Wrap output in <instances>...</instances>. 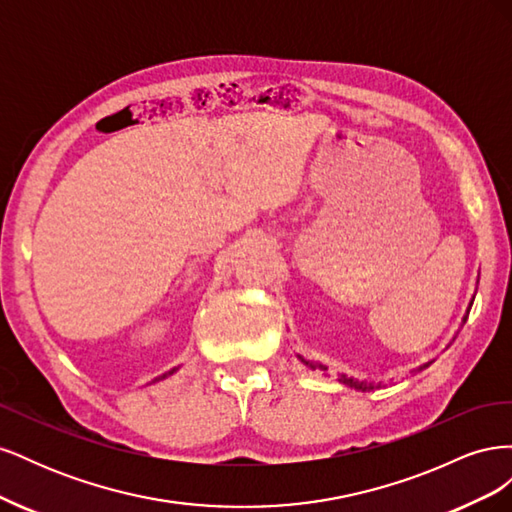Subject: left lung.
<instances>
[{
    "label": "left lung",
    "instance_id": "left-lung-1",
    "mask_svg": "<svg viewBox=\"0 0 512 512\" xmlns=\"http://www.w3.org/2000/svg\"><path fill=\"white\" fill-rule=\"evenodd\" d=\"M472 303H474V297L470 299V303H468V309H466V314H463V318H461V327H463V324H466V320H468V314H470V309H472ZM455 337H457V333L453 335V342H455ZM448 346H451V344H448ZM299 359H301V363H303L305 367H309V369H316V367L324 369L322 365H318V363H314V361H309V359H305V356H301V354H299ZM431 363H433V361H429V363L421 365V367H418L416 371H421V369L429 367ZM344 382H346V384H350V386H354V389H361V391H369V389H374V384H367V382H359V380H352V378H346V376H344Z\"/></svg>",
    "mask_w": 512,
    "mask_h": 512
}]
</instances>
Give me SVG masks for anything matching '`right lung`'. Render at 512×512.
<instances>
[{
  "label": "right lung",
  "mask_w": 512,
  "mask_h": 512,
  "mask_svg": "<svg viewBox=\"0 0 512 512\" xmlns=\"http://www.w3.org/2000/svg\"><path fill=\"white\" fill-rule=\"evenodd\" d=\"M177 369H179V367H173V369H168V371H166V374H162V376H158V378H153V382H158V380H164V378H168V376H173Z\"/></svg>",
  "instance_id": "obj_1"
}]
</instances>
